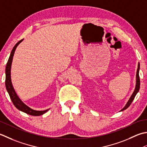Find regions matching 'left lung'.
I'll return each mask as SVG.
<instances>
[{
	"instance_id": "obj_1",
	"label": "left lung",
	"mask_w": 147,
	"mask_h": 147,
	"mask_svg": "<svg viewBox=\"0 0 147 147\" xmlns=\"http://www.w3.org/2000/svg\"><path fill=\"white\" fill-rule=\"evenodd\" d=\"M139 70H140V64L138 63V69H137V71H136V84L135 89H134L133 93L132 95H131V96L129 98V101H127V104L125 105V106L121 110V111H123V110L127 109V108L130 106V105L131 104V103H132V101H133V100L134 99V97H135V96L138 93V92L139 91L140 86V77H139Z\"/></svg>"
}]
</instances>
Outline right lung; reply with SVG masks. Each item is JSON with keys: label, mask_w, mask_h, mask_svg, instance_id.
<instances>
[{"label": "right lung", "mask_w": 147, "mask_h": 147, "mask_svg": "<svg viewBox=\"0 0 147 147\" xmlns=\"http://www.w3.org/2000/svg\"><path fill=\"white\" fill-rule=\"evenodd\" d=\"M23 40L22 39L20 40L18 42L15 46H14L13 49H12V51L11 53V55L9 58L7 63L6 67H5V88H6L7 91L8 92L9 94V96L12 102L14 104V105L19 110H21L23 112L27 113L28 115H34V116H39L43 115L44 113L47 112L48 111L49 109L43 110V111H38V110H34L26 106L25 103H23L22 100L18 96L16 92H15L14 89L13 88V84H12L11 82V64H12V61H13V56L15 52V50H16L17 46H18V44Z\"/></svg>", "instance_id": "1"}]
</instances>
